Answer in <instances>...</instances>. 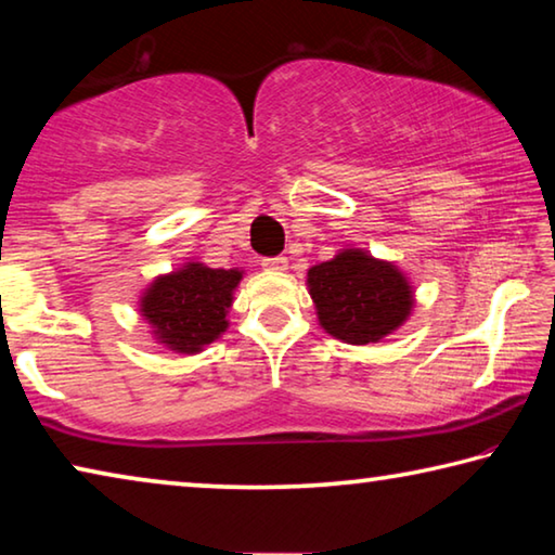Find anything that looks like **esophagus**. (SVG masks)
<instances>
[{
	"label": "esophagus",
	"instance_id": "1",
	"mask_svg": "<svg viewBox=\"0 0 555 555\" xmlns=\"http://www.w3.org/2000/svg\"><path fill=\"white\" fill-rule=\"evenodd\" d=\"M261 267H264L267 271H286L288 269V259L284 255L264 257V259H261Z\"/></svg>",
	"mask_w": 555,
	"mask_h": 555
}]
</instances>
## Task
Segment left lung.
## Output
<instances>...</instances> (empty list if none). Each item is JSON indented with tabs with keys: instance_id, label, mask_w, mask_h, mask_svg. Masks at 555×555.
<instances>
[{
	"instance_id": "obj_1",
	"label": "left lung",
	"mask_w": 555,
	"mask_h": 555,
	"mask_svg": "<svg viewBox=\"0 0 555 555\" xmlns=\"http://www.w3.org/2000/svg\"><path fill=\"white\" fill-rule=\"evenodd\" d=\"M308 291L325 333L350 345L379 343L397 331L413 308L406 276L362 249H343L308 269Z\"/></svg>"
}]
</instances>
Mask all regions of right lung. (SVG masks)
Returning a JSON list of instances; mask_svg holds the SVG:
<instances>
[{
    "instance_id": "add662e5",
    "label": "right lung",
    "mask_w": 555,
    "mask_h": 555,
    "mask_svg": "<svg viewBox=\"0 0 555 555\" xmlns=\"http://www.w3.org/2000/svg\"><path fill=\"white\" fill-rule=\"evenodd\" d=\"M240 279V269H210L191 261L146 288L142 315L158 343L176 352H201L228 327L232 291Z\"/></svg>"
}]
</instances>
